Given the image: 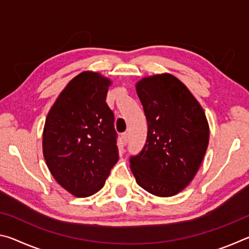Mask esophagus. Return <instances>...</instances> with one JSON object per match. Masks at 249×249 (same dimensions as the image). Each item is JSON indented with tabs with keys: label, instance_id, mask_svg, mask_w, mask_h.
<instances>
[{
	"label": "esophagus",
	"instance_id": "esophagus-1",
	"mask_svg": "<svg viewBox=\"0 0 249 249\" xmlns=\"http://www.w3.org/2000/svg\"><path fill=\"white\" fill-rule=\"evenodd\" d=\"M122 140H123L124 144H126V142H128V133L127 132H125V133L122 134Z\"/></svg>",
	"mask_w": 249,
	"mask_h": 249
}]
</instances>
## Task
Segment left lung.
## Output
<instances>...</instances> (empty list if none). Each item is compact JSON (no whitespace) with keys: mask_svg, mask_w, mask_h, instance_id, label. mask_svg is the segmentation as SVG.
I'll list each match as a JSON object with an SVG mask.
<instances>
[{"mask_svg":"<svg viewBox=\"0 0 249 249\" xmlns=\"http://www.w3.org/2000/svg\"><path fill=\"white\" fill-rule=\"evenodd\" d=\"M148 125L142 149L130 156L136 182L151 195L171 196L196 176L209 144V125L201 105L171 74L137 83Z\"/></svg>","mask_w":249,"mask_h":249,"instance_id":"obj_1","label":"left lung"}]
</instances>
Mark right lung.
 Instances as JSON below:
<instances>
[{"mask_svg":"<svg viewBox=\"0 0 249 249\" xmlns=\"http://www.w3.org/2000/svg\"><path fill=\"white\" fill-rule=\"evenodd\" d=\"M109 83L95 72L78 74L46 119V163L57 182L77 196L100 191L119 160L114 113L105 102Z\"/></svg>","mask_w":249,"mask_h":249,"instance_id":"obj_1","label":"right lung"}]
</instances>
